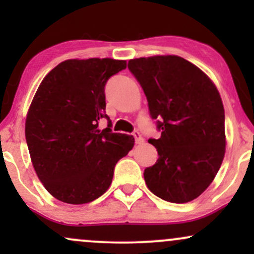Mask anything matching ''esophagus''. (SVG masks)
Segmentation results:
<instances>
[{
    "label": "esophagus",
    "mask_w": 254,
    "mask_h": 254,
    "mask_svg": "<svg viewBox=\"0 0 254 254\" xmlns=\"http://www.w3.org/2000/svg\"><path fill=\"white\" fill-rule=\"evenodd\" d=\"M132 135H133V137H135V141H136L137 144L143 143V137H142V135L138 132V131H133Z\"/></svg>",
    "instance_id": "esophagus-1"
}]
</instances>
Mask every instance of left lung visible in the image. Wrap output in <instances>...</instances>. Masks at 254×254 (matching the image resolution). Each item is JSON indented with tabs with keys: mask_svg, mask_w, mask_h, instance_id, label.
<instances>
[{
	"mask_svg": "<svg viewBox=\"0 0 254 254\" xmlns=\"http://www.w3.org/2000/svg\"><path fill=\"white\" fill-rule=\"evenodd\" d=\"M127 68L161 132L148 139L159 159L144 170L145 184L167 202L193 200L214 180L226 151L220 93L198 66L179 56L136 58Z\"/></svg>",
	"mask_w": 254,
	"mask_h": 254,
	"instance_id": "left-lung-1",
	"label": "left lung"
}]
</instances>
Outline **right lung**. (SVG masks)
Instances as JSON below:
<instances>
[{
  "label": "right lung",
  "mask_w": 254,
  "mask_h": 254,
  "mask_svg": "<svg viewBox=\"0 0 254 254\" xmlns=\"http://www.w3.org/2000/svg\"><path fill=\"white\" fill-rule=\"evenodd\" d=\"M127 68L111 58L68 60L44 77L28 110L25 135L32 164L56 199L84 204L104 194L133 137L115 133L105 112V86ZM101 118L108 127L99 130Z\"/></svg>",
  "instance_id": "obj_1"
}]
</instances>
